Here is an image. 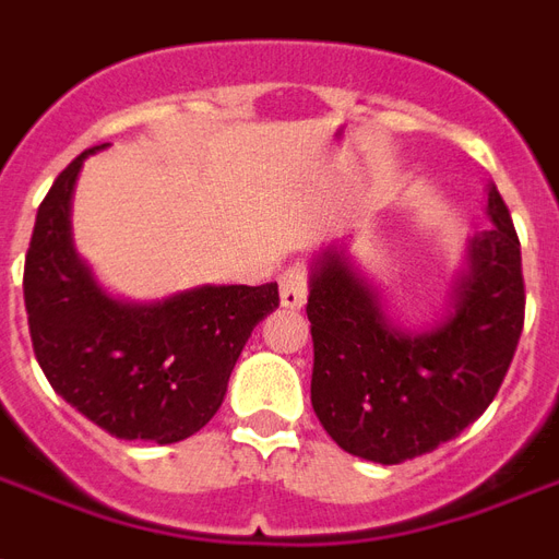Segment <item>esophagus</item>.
Returning a JSON list of instances; mask_svg holds the SVG:
<instances>
[{"instance_id": "1", "label": "esophagus", "mask_w": 559, "mask_h": 559, "mask_svg": "<svg viewBox=\"0 0 559 559\" xmlns=\"http://www.w3.org/2000/svg\"><path fill=\"white\" fill-rule=\"evenodd\" d=\"M306 295H309V280L304 267H288L280 274V304L285 309H304Z\"/></svg>"}]
</instances>
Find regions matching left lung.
<instances>
[{"instance_id": "8db88e82", "label": "left lung", "mask_w": 559, "mask_h": 559, "mask_svg": "<svg viewBox=\"0 0 559 559\" xmlns=\"http://www.w3.org/2000/svg\"><path fill=\"white\" fill-rule=\"evenodd\" d=\"M492 226L465 250L442 321L401 330L344 245L312 262V409L333 442L371 463L430 454L492 404L524 324L522 247L510 209L489 185Z\"/></svg>"}]
</instances>
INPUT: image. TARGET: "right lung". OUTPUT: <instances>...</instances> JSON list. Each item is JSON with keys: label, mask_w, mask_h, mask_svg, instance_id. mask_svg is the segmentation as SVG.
I'll return each mask as SVG.
<instances>
[{"label": "right lung", "mask_w": 559, "mask_h": 559, "mask_svg": "<svg viewBox=\"0 0 559 559\" xmlns=\"http://www.w3.org/2000/svg\"><path fill=\"white\" fill-rule=\"evenodd\" d=\"M61 170L37 209L23 297L46 380L105 433L174 444L221 409L253 326L280 306L276 283L197 285L153 304L108 295L75 253L70 200L87 155Z\"/></svg>", "instance_id": "obj_1"}]
</instances>
